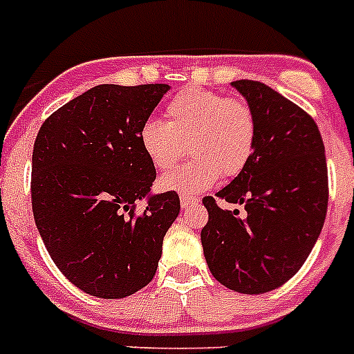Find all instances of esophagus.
<instances>
[{
	"label": "esophagus",
	"instance_id": "esophagus-1",
	"mask_svg": "<svg viewBox=\"0 0 354 354\" xmlns=\"http://www.w3.org/2000/svg\"><path fill=\"white\" fill-rule=\"evenodd\" d=\"M180 203H181V207H190V206H197V204H199V199L190 196H181Z\"/></svg>",
	"mask_w": 354,
	"mask_h": 354
}]
</instances>
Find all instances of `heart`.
Segmentation results:
<instances>
[{
  "instance_id": "heart-1",
  "label": "heart",
  "mask_w": 354,
  "mask_h": 354,
  "mask_svg": "<svg viewBox=\"0 0 354 354\" xmlns=\"http://www.w3.org/2000/svg\"><path fill=\"white\" fill-rule=\"evenodd\" d=\"M167 122L148 118L140 127V145L151 166L166 171L187 155L185 166L158 180L162 190L197 194L220 178L243 173L257 148V117L243 99L192 87L166 108Z\"/></svg>"
}]
</instances>
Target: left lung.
Listing matches in <instances>:
<instances>
[{"mask_svg": "<svg viewBox=\"0 0 354 354\" xmlns=\"http://www.w3.org/2000/svg\"><path fill=\"white\" fill-rule=\"evenodd\" d=\"M232 87L257 117V148L216 197L244 204L248 214L204 197L209 218L201 243L216 281L259 295L285 285L311 253L325 223L328 171L318 125L302 108L262 82Z\"/></svg>", "mask_w": 354, "mask_h": 354, "instance_id": "obj_1", "label": "left lung"}]
</instances>
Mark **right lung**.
<instances>
[{
	"label": "right lung",
	"mask_w": 354,
	"mask_h": 354,
	"mask_svg": "<svg viewBox=\"0 0 354 354\" xmlns=\"http://www.w3.org/2000/svg\"><path fill=\"white\" fill-rule=\"evenodd\" d=\"M169 85H95L39 127L32 150L36 229L57 269L99 299H124L153 279L180 213L176 192L150 194L155 167L140 145ZM147 199L141 215L138 200Z\"/></svg>",
	"instance_id": "add662e5"
}]
</instances>
